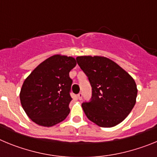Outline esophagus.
<instances>
[{
	"instance_id": "34e87169",
	"label": "esophagus",
	"mask_w": 157,
	"mask_h": 157,
	"mask_svg": "<svg viewBox=\"0 0 157 157\" xmlns=\"http://www.w3.org/2000/svg\"><path fill=\"white\" fill-rule=\"evenodd\" d=\"M78 98L79 100L82 99V93H79V94H78Z\"/></svg>"
}]
</instances>
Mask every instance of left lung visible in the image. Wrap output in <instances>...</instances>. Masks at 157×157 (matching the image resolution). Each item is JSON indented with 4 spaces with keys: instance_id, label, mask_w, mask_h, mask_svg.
<instances>
[{
    "instance_id": "8db88e82",
    "label": "left lung",
    "mask_w": 157,
    "mask_h": 157,
    "mask_svg": "<svg viewBox=\"0 0 157 157\" xmlns=\"http://www.w3.org/2000/svg\"><path fill=\"white\" fill-rule=\"evenodd\" d=\"M76 60L92 87L91 101L82 105L87 118L101 127L123 122L136 103L138 89L134 78L105 56H78Z\"/></svg>"
}]
</instances>
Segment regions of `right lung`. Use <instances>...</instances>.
<instances>
[{
  "label": "right lung",
  "mask_w": 157,
  "mask_h": 157,
  "mask_svg": "<svg viewBox=\"0 0 157 157\" xmlns=\"http://www.w3.org/2000/svg\"><path fill=\"white\" fill-rule=\"evenodd\" d=\"M76 66L74 57L54 55L34 68L23 82L19 98L26 114L42 127H52L66 119L72 80L69 72Z\"/></svg>",
  "instance_id": "right-lung-1"
}]
</instances>
